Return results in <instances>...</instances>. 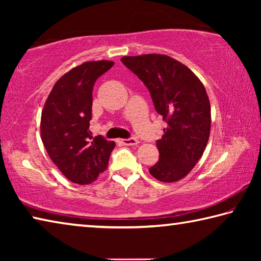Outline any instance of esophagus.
I'll return each instance as SVG.
<instances>
[{
    "mask_svg": "<svg viewBox=\"0 0 261 261\" xmlns=\"http://www.w3.org/2000/svg\"><path fill=\"white\" fill-rule=\"evenodd\" d=\"M123 145L125 146H136L137 144H139V140H137L136 138H129V139H121L120 140Z\"/></svg>",
    "mask_w": 261,
    "mask_h": 261,
    "instance_id": "obj_1",
    "label": "esophagus"
}]
</instances>
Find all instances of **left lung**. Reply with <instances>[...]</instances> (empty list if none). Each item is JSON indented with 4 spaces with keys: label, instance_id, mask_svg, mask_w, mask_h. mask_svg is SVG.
I'll list each match as a JSON object with an SVG mask.
<instances>
[{
    "label": "left lung",
    "instance_id": "8db88e82",
    "mask_svg": "<svg viewBox=\"0 0 261 261\" xmlns=\"http://www.w3.org/2000/svg\"><path fill=\"white\" fill-rule=\"evenodd\" d=\"M121 61L147 86L154 107L168 123L156 141L160 159L149 174L160 182H177L200 160L210 138L211 105L205 86L170 56L145 54Z\"/></svg>",
    "mask_w": 261,
    "mask_h": 261
}]
</instances>
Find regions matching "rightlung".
Listing matches in <instances>:
<instances>
[{
	"label": "right lung",
	"mask_w": 261,
	"mask_h": 261,
	"mask_svg": "<svg viewBox=\"0 0 261 261\" xmlns=\"http://www.w3.org/2000/svg\"><path fill=\"white\" fill-rule=\"evenodd\" d=\"M113 61L84 62L64 73L53 86L43 106L41 139L48 155L65 177L79 185L91 184L107 169L114 141L92 137V91L96 79Z\"/></svg>",
	"instance_id": "1"
}]
</instances>
